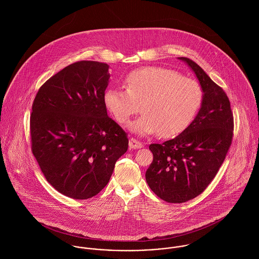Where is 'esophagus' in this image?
<instances>
[{
  "label": "esophagus",
  "mask_w": 259,
  "mask_h": 259,
  "mask_svg": "<svg viewBox=\"0 0 259 259\" xmlns=\"http://www.w3.org/2000/svg\"><path fill=\"white\" fill-rule=\"evenodd\" d=\"M130 148H133V149H138V148H143V144L141 142H139L138 140L136 139H131L130 140Z\"/></svg>",
  "instance_id": "1"
}]
</instances>
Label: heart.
Segmentation results:
<instances>
[{
	"label": "heart",
	"mask_w": 259,
	"mask_h": 259,
	"mask_svg": "<svg viewBox=\"0 0 259 259\" xmlns=\"http://www.w3.org/2000/svg\"><path fill=\"white\" fill-rule=\"evenodd\" d=\"M125 83L126 89H108L104 102L121 124L128 122L142 105L143 114L130 125L140 136L159 132L160 137L170 138L183 133L203 99L202 89L195 79L165 68L136 70L127 74Z\"/></svg>",
	"instance_id": "obj_1"
}]
</instances>
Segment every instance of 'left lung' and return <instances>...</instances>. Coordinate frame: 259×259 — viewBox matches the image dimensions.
<instances>
[{
  "label": "left lung",
  "instance_id": "1",
  "mask_svg": "<svg viewBox=\"0 0 259 259\" xmlns=\"http://www.w3.org/2000/svg\"><path fill=\"white\" fill-rule=\"evenodd\" d=\"M180 59L199 80L203 92L201 108L181 135L149 146L153 160L146 172L150 189L170 203L193 199L212 182L231 146L234 126L224 91L196 63Z\"/></svg>",
  "mask_w": 259,
  "mask_h": 259
}]
</instances>
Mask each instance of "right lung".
Returning <instances> with one entry per match:
<instances>
[{
  "label": "right lung",
  "mask_w": 259,
  "mask_h": 259,
  "mask_svg": "<svg viewBox=\"0 0 259 259\" xmlns=\"http://www.w3.org/2000/svg\"><path fill=\"white\" fill-rule=\"evenodd\" d=\"M109 78V65L75 62L38 89L32 106L33 154L48 183L74 199L97 195L128 148L104 102Z\"/></svg>",
  "instance_id": "1"
}]
</instances>
